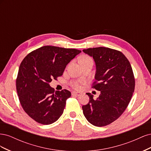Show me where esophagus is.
<instances>
[{
	"instance_id": "1",
	"label": "esophagus",
	"mask_w": 151,
	"mask_h": 151,
	"mask_svg": "<svg viewBox=\"0 0 151 151\" xmlns=\"http://www.w3.org/2000/svg\"><path fill=\"white\" fill-rule=\"evenodd\" d=\"M72 96H79L81 95V93H78V92H76V91H72Z\"/></svg>"
}]
</instances>
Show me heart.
I'll return each mask as SVG.
<instances>
[{
  "label": "heart",
  "instance_id": "heart-1",
  "mask_svg": "<svg viewBox=\"0 0 151 151\" xmlns=\"http://www.w3.org/2000/svg\"><path fill=\"white\" fill-rule=\"evenodd\" d=\"M89 58H89V57H84L83 58H82L81 59V60H85V59H89ZM72 86L74 87V88H76V89H79V88H80L79 84H78L77 83L73 84H72Z\"/></svg>",
  "mask_w": 151,
  "mask_h": 151
}]
</instances>
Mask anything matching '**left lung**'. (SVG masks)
Wrapping results in <instances>:
<instances>
[{
	"label": "left lung",
	"mask_w": 151,
	"mask_h": 151,
	"mask_svg": "<svg viewBox=\"0 0 151 151\" xmlns=\"http://www.w3.org/2000/svg\"><path fill=\"white\" fill-rule=\"evenodd\" d=\"M96 65L93 88L100 93L94 100L89 97L83 106V114L91 124L103 127L119 118L129 105L135 89V79L129 61L121 52L106 47L84 49Z\"/></svg>",
	"instance_id": "8db88e82"
}]
</instances>
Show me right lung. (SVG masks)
Segmentation results:
<instances>
[{
	"instance_id": "1",
	"label": "right lung",
	"mask_w": 151,
	"mask_h": 151,
	"mask_svg": "<svg viewBox=\"0 0 151 151\" xmlns=\"http://www.w3.org/2000/svg\"><path fill=\"white\" fill-rule=\"evenodd\" d=\"M81 50L44 46L29 53L21 63L16 89L21 106L34 120L43 125L56 122L62 115L69 91H55L50 86L61 76L67 65Z\"/></svg>"
}]
</instances>
